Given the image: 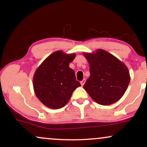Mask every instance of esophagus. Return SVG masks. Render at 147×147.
<instances>
[{
    "mask_svg": "<svg viewBox=\"0 0 147 147\" xmlns=\"http://www.w3.org/2000/svg\"><path fill=\"white\" fill-rule=\"evenodd\" d=\"M85 82H86V79H84L83 80L81 81V82H80V83H81V85H82V86H83L84 85V84H85Z\"/></svg>",
    "mask_w": 147,
    "mask_h": 147,
    "instance_id": "34e87169",
    "label": "esophagus"
}]
</instances>
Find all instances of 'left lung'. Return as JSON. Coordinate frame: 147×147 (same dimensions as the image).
I'll list each match as a JSON object with an SVG mask.
<instances>
[{"instance_id": "left-lung-1", "label": "left lung", "mask_w": 147, "mask_h": 147, "mask_svg": "<svg viewBox=\"0 0 147 147\" xmlns=\"http://www.w3.org/2000/svg\"><path fill=\"white\" fill-rule=\"evenodd\" d=\"M90 65V77L84 88L97 104L109 106L125 93L130 79L129 69L123 62L106 50L84 52Z\"/></svg>"}]
</instances>
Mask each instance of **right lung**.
<instances>
[{
	"instance_id": "add662e5",
	"label": "right lung",
	"mask_w": 147,
	"mask_h": 147,
	"mask_svg": "<svg viewBox=\"0 0 147 147\" xmlns=\"http://www.w3.org/2000/svg\"><path fill=\"white\" fill-rule=\"evenodd\" d=\"M75 54L58 50L51 54L37 68L33 77L34 93L40 102L52 109L63 107L73 91L81 86L74 70L69 67Z\"/></svg>"
}]
</instances>
